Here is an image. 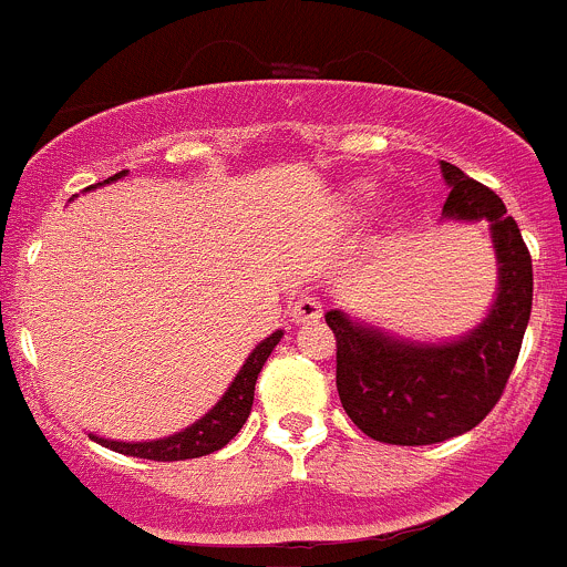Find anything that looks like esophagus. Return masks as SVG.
Returning a JSON list of instances; mask_svg holds the SVG:
<instances>
[{"label": "esophagus", "mask_w": 567, "mask_h": 567, "mask_svg": "<svg viewBox=\"0 0 567 567\" xmlns=\"http://www.w3.org/2000/svg\"><path fill=\"white\" fill-rule=\"evenodd\" d=\"M289 313L297 324L317 322V319L322 317V300L313 295H297L295 302H291Z\"/></svg>", "instance_id": "esophagus-1"}]
</instances>
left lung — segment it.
<instances>
[{
  "label": "left lung",
  "instance_id": "8db88e82",
  "mask_svg": "<svg viewBox=\"0 0 567 567\" xmlns=\"http://www.w3.org/2000/svg\"><path fill=\"white\" fill-rule=\"evenodd\" d=\"M450 184L444 215L491 220L498 297L474 333L452 344H408L374 328L324 313L336 336V389L341 408L369 439L424 446L474 430L502 400L518 361L532 311V256L502 198L441 162Z\"/></svg>",
  "mask_w": 567,
  "mask_h": 567
}]
</instances>
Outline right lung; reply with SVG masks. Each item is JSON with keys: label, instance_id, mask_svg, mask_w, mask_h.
I'll list each match as a JSON object with an SVG mask.
<instances>
[{"label": "right lung", "instance_id": "obj_1", "mask_svg": "<svg viewBox=\"0 0 567 567\" xmlns=\"http://www.w3.org/2000/svg\"><path fill=\"white\" fill-rule=\"evenodd\" d=\"M123 173V171H121ZM121 173H115L106 182H115L121 178ZM281 330L270 336V339L261 341L250 358L245 361V367L239 369L237 380L228 385L226 396L206 413L200 422H195L193 427H187L184 433L171 435V439L162 441H143V444H121V441H106V439H95L101 446L112 452H121V455H132V457H143V461H189V457H204L212 455V452L223 450L234 435L243 430V424L248 422L250 416V405H254V389H256V378H259L261 367L270 358L272 347L281 341Z\"/></svg>", "mask_w": 567, "mask_h": 567}]
</instances>
